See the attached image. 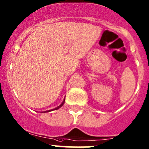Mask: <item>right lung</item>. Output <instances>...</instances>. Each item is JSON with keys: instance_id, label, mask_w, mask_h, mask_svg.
<instances>
[{"instance_id": "1", "label": "right lung", "mask_w": 149, "mask_h": 149, "mask_svg": "<svg viewBox=\"0 0 149 149\" xmlns=\"http://www.w3.org/2000/svg\"><path fill=\"white\" fill-rule=\"evenodd\" d=\"M64 103H65V98H64V99H63V102H62V103H61V105H59V106H58V107H57L54 108V109H51V110H48V111H42V113L49 112V111H53V110H57V109H59V108H60L61 107H62V106L63 105V104H64Z\"/></svg>"}]
</instances>
